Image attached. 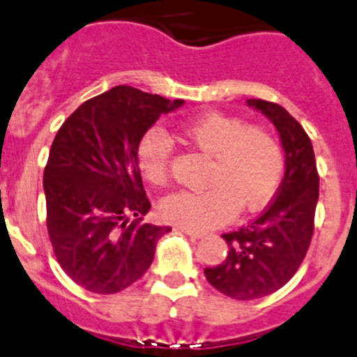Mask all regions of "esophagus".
<instances>
[{
  "mask_svg": "<svg viewBox=\"0 0 357 357\" xmlns=\"http://www.w3.org/2000/svg\"><path fill=\"white\" fill-rule=\"evenodd\" d=\"M178 229L182 231V233H185L188 236H191V238H202L204 233L202 231H197V229H190V227H178Z\"/></svg>",
  "mask_w": 357,
  "mask_h": 357,
  "instance_id": "1",
  "label": "esophagus"
}]
</instances>
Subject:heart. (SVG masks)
Wrapping results in <instances>:
<instances>
[{
    "mask_svg": "<svg viewBox=\"0 0 357 357\" xmlns=\"http://www.w3.org/2000/svg\"><path fill=\"white\" fill-rule=\"evenodd\" d=\"M185 141L211 155L204 191H178L160 206L167 222L211 229L229 222L238 211H252L276 193L282 182L283 149L278 139L261 126H245L242 119L224 114H206L182 126ZM137 160L151 184L169 178L172 142L160 130L142 137Z\"/></svg>",
    "mask_w": 357,
    "mask_h": 357,
    "instance_id": "b5f03b06",
    "label": "heart"
}]
</instances>
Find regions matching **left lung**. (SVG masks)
I'll return each mask as SVG.
<instances>
[{"label":"left lung","instance_id":"8db88e82","mask_svg":"<svg viewBox=\"0 0 357 357\" xmlns=\"http://www.w3.org/2000/svg\"><path fill=\"white\" fill-rule=\"evenodd\" d=\"M276 126L285 151V176L267 209L245 227L222 234L229 252L204 274L216 291L234 300H257L283 287L309 251L314 233L319 176L312 142L283 106L248 99Z\"/></svg>","mask_w":357,"mask_h":357}]
</instances>
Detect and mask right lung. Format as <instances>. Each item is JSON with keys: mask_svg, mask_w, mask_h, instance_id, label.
<instances>
[{"mask_svg": "<svg viewBox=\"0 0 357 357\" xmlns=\"http://www.w3.org/2000/svg\"><path fill=\"white\" fill-rule=\"evenodd\" d=\"M182 105L115 86L79 106L52 142L43 175L48 236L61 269L86 291L130 287L172 231L142 222L151 204L137 151L155 121Z\"/></svg>", "mask_w": 357, "mask_h": 357, "instance_id": "obj_1", "label": "right lung"}]
</instances>
